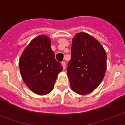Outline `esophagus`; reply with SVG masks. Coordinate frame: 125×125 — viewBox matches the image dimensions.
Returning <instances> with one entry per match:
<instances>
[{
	"label": "esophagus",
	"mask_w": 125,
	"mask_h": 125,
	"mask_svg": "<svg viewBox=\"0 0 125 125\" xmlns=\"http://www.w3.org/2000/svg\"><path fill=\"white\" fill-rule=\"evenodd\" d=\"M62 65L63 70L65 69V68H66V62H62Z\"/></svg>",
	"instance_id": "obj_1"
}]
</instances>
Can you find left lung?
Segmentation results:
<instances>
[{
    "label": "left lung",
    "mask_w": 125,
    "mask_h": 125,
    "mask_svg": "<svg viewBox=\"0 0 125 125\" xmlns=\"http://www.w3.org/2000/svg\"><path fill=\"white\" fill-rule=\"evenodd\" d=\"M106 68V52L99 42L84 32L76 34L67 68L71 89L78 94L91 93L101 83Z\"/></svg>",
    "instance_id": "obj_1"
}]
</instances>
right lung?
Segmentation results:
<instances>
[{
	"instance_id": "add662e5",
	"label": "right lung",
	"mask_w": 125,
	"mask_h": 125,
	"mask_svg": "<svg viewBox=\"0 0 125 125\" xmlns=\"http://www.w3.org/2000/svg\"><path fill=\"white\" fill-rule=\"evenodd\" d=\"M48 36L40 35L32 40L19 60L20 74L34 93L46 95L53 90L58 74L63 70L56 61Z\"/></svg>"
}]
</instances>
